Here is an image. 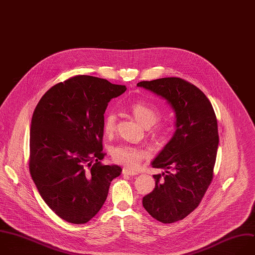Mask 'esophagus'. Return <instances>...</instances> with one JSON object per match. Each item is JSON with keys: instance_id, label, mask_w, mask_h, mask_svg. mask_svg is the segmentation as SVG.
<instances>
[{"instance_id": "1", "label": "esophagus", "mask_w": 255, "mask_h": 255, "mask_svg": "<svg viewBox=\"0 0 255 255\" xmlns=\"http://www.w3.org/2000/svg\"><path fill=\"white\" fill-rule=\"evenodd\" d=\"M123 174H124V175H129V176H135V175H137L136 172H133V171L128 170V169H124V170H123Z\"/></svg>"}]
</instances>
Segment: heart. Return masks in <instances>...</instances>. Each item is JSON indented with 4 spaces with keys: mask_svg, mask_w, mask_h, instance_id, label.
I'll list each match as a JSON object with an SVG mask.
<instances>
[{
    "mask_svg": "<svg viewBox=\"0 0 255 255\" xmlns=\"http://www.w3.org/2000/svg\"><path fill=\"white\" fill-rule=\"evenodd\" d=\"M129 110L133 117L145 128L151 127L159 119V112L156 107L148 105L142 100H137L129 106ZM117 125V116L110 113L106 116L104 122V129L107 134L114 133ZM115 162L128 168L136 169L141 161L148 156V150L128 143H123L115 146L112 151Z\"/></svg>",
    "mask_w": 255,
    "mask_h": 255,
    "instance_id": "b5f03b06",
    "label": "heart"
}]
</instances>
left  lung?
I'll list each match as a JSON object with an SVG mask.
<instances>
[{
    "label": "left lung",
    "instance_id": "obj_1",
    "mask_svg": "<svg viewBox=\"0 0 255 255\" xmlns=\"http://www.w3.org/2000/svg\"><path fill=\"white\" fill-rule=\"evenodd\" d=\"M165 99L175 113V132L151 166L156 187L142 198L146 212L162 223H174L195 210L212 178L219 143L217 120L206 95L178 77L136 84Z\"/></svg>",
    "mask_w": 255,
    "mask_h": 255
}]
</instances>
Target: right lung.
I'll use <instances>...</instances> for the list:
<instances>
[{"mask_svg": "<svg viewBox=\"0 0 255 255\" xmlns=\"http://www.w3.org/2000/svg\"><path fill=\"white\" fill-rule=\"evenodd\" d=\"M127 90L107 79L78 75L51 87L31 122L30 173L46 204L61 219L84 224L107 200L118 165H103L105 113Z\"/></svg>", "mask_w": 255, "mask_h": 255, "instance_id": "obj_1", "label": "right lung"}]
</instances>
